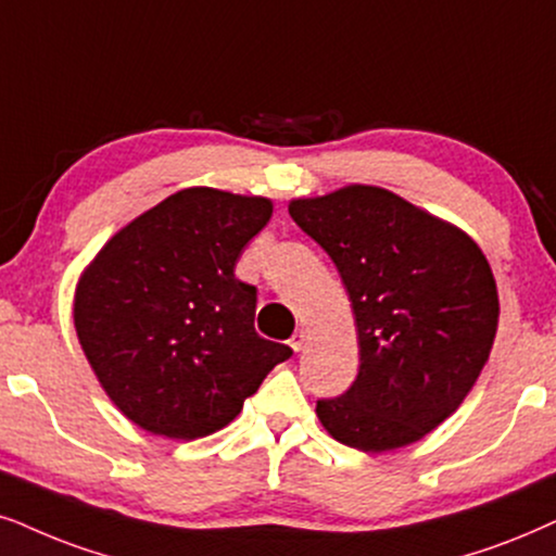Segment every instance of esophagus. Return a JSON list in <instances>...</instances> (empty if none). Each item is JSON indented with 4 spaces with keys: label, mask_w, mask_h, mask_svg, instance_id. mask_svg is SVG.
I'll return each instance as SVG.
<instances>
[{
    "label": "esophagus",
    "mask_w": 556,
    "mask_h": 556,
    "mask_svg": "<svg viewBox=\"0 0 556 556\" xmlns=\"http://www.w3.org/2000/svg\"><path fill=\"white\" fill-rule=\"evenodd\" d=\"M305 341H307V333H305V330H298V333H294L292 339H290V346H292L294 351H300L302 346H305Z\"/></svg>",
    "instance_id": "esophagus-1"
}]
</instances>
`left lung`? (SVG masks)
Here are the masks:
<instances>
[{
    "mask_svg": "<svg viewBox=\"0 0 556 556\" xmlns=\"http://www.w3.org/2000/svg\"><path fill=\"white\" fill-rule=\"evenodd\" d=\"M333 258L359 336V375L315 413L359 452L416 444L452 416L497 330L493 269L472 238L382 187L351 185L290 202Z\"/></svg>",
    "mask_w": 556,
    "mask_h": 556,
    "instance_id": "8db88e82",
    "label": "left lung"
}]
</instances>
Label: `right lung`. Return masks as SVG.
Masks as SVG:
<instances>
[{"label": "right lung", "instance_id": "1", "mask_svg": "<svg viewBox=\"0 0 556 556\" xmlns=\"http://www.w3.org/2000/svg\"><path fill=\"white\" fill-rule=\"evenodd\" d=\"M271 200L189 187L117 230L84 269L74 326L117 410L166 439H202L241 413L292 349L256 333V287L236 279Z\"/></svg>", "mask_w": 556, "mask_h": 556}]
</instances>
